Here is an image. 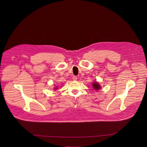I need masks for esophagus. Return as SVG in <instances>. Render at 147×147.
Masks as SVG:
<instances>
[{
    "label": "esophagus",
    "instance_id": "esophagus-1",
    "mask_svg": "<svg viewBox=\"0 0 147 147\" xmlns=\"http://www.w3.org/2000/svg\"><path fill=\"white\" fill-rule=\"evenodd\" d=\"M73 80H74V81H77V76H73Z\"/></svg>",
    "mask_w": 147,
    "mask_h": 147
}]
</instances>
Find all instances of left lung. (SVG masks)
<instances>
[{"label":"left lung","instance_id":"obj_1","mask_svg":"<svg viewBox=\"0 0 147 147\" xmlns=\"http://www.w3.org/2000/svg\"><path fill=\"white\" fill-rule=\"evenodd\" d=\"M92 86H93V88H94V89L96 90H98L101 88V85H100V84H98V82H93L92 84Z\"/></svg>","mask_w":147,"mask_h":147}]
</instances>
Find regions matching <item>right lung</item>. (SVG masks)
Instances as JSON below:
<instances>
[{
	"label": "right lung",
	"instance_id": "right-lung-1",
	"mask_svg": "<svg viewBox=\"0 0 147 147\" xmlns=\"http://www.w3.org/2000/svg\"><path fill=\"white\" fill-rule=\"evenodd\" d=\"M57 88H55V89H57ZM54 90H55V89H54Z\"/></svg>",
	"mask_w": 147,
	"mask_h": 147
}]
</instances>
